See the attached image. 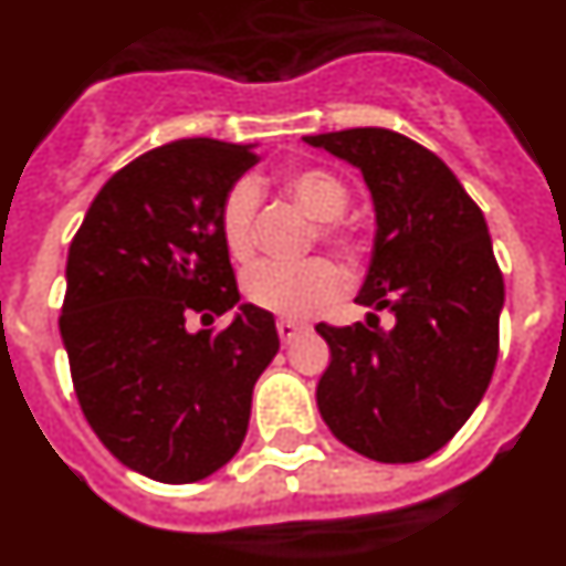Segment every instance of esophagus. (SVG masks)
Instances as JSON below:
<instances>
[{
    "instance_id": "obj_1",
    "label": "esophagus",
    "mask_w": 566,
    "mask_h": 566,
    "mask_svg": "<svg viewBox=\"0 0 566 566\" xmlns=\"http://www.w3.org/2000/svg\"><path fill=\"white\" fill-rule=\"evenodd\" d=\"M305 322H296V319H279L275 322V331H279V336H282V342L287 345V342L296 339L302 331H305Z\"/></svg>"
}]
</instances>
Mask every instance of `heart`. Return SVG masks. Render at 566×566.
<instances>
[{
    "label": "heart",
    "mask_w": 566,
    "mask_h": 566,
    "mask_svg": "<svg viewBox=\"0 0 566 566\" xmlns=\"http://www.w3.org/2000/svg\"><path fill=\"white\" fill-rule=\"evenodd\" d=\"M284 189L316 221H334L348 207V187L336 175H331L327 169H316V166H296L291 172H284ZM259 201V187L250 178L235 180L230 192L224 195L218 224H221V239L232 259H247L253 253V224ZM322 235L345 250L354 247L348 232L334 224H327ZM345 282H348L345 270L331 259H311L298 261V264L264 259L244 270L241 291H244L247 302L261 311L302 319L334 296H339L345 291Z\"/></svg>",
    "instance_id": "heart-1"
}]
</instances>
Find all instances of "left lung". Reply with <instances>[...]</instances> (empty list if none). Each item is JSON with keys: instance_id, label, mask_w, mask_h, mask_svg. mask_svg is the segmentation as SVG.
Listing matches in <instances>:
<instances>
[{"instance_id": "8db88e82", "label": "left lung", "mask_w": 566, "mask_h": 566, "mask_svg": "<svg viewBox=\"0 0 566 566\" xmlns=\"http://www.w3.org/2000/svg\"><path fill=\"white\" fill-rule=\"evenodd\" d=\"M356 166L371 192L374 250L356 302L391 311L348 327L316 325L331 365L316 406L336 440L379 460L415 463L472 417L497 359L503 275L486 218L434 151L391 129L307 135Z\"/></svg>"}]
</instances>
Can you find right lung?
<instances>
[{
	"label": "right lung",
	"instance_id": "right-lung-1",
	"mask_svg": "<svg viewBox=\"0 0 566 566\" xmlns=\"http://www.w3.org/2000/svg\"><path fill=\"white\" fill-rule=\"evenodd\" d=\"M253 146L187 137L146 151L103 184L69 247L60 336L80 408L151 481H203L239 452L279 350L273 313L241 305L218 224ZM227 310L218 335L186 327Z\"/></svg>",
	"mask_w": 566,
	"mask_h": 566
}]
</instances>
